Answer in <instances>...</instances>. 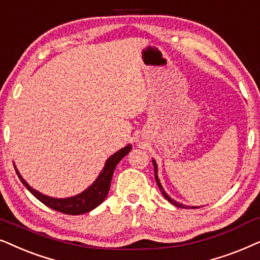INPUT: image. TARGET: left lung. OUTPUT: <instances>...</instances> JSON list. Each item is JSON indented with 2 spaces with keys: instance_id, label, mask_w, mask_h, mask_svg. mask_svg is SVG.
I'll return each instance as SVG.
<instances>
[{
  "instance_id": "left-lung-1",
  "label": "left lung",
  "mask_w": 260,
  "mask_h": 260,
  "mask_svg": "<svg viewBox=\"0 0 260 260\" xmlns=\"http://www.w3.org/2000/svg\"><path fill=\"white\" fill-rule=\"evenodd\" d=\"M152 162H153V168H154V178H155V182H157V184H158V186H159V189H160V191H161V193H162V196H164L165 199L169 201V202H171L172 205H175V206H177V207H183V208H186V206L183 205V203L176 202L175 200H172L171 197L169 196L168 193H166V191L164 190V188H162L161 184H160V181H159V178H158V165H157V162H155L154 159H152ZM188 208H189V207H188ZM191 208H192V209H196V208H199V207H197V206H192Z\"/></svg>"
}]
</instances>
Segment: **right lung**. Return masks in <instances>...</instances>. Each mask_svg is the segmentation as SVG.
Wrapping results in <instances>:
<instances>
[{
  "mask_svg": "<svg viewBox=\"0 0 260 260\" xmlns=\"http://www.w3.org/2000/svg\"><path fill=\"white\" fill-rule=\"evenodd\" d=\"M131 150H132V145L128 144L127 146L121 148L116 153L110 155L106 160V164L103 166L102 171L100 172L98 178L95 179L91 185L88 186L81 193H77V195L71 197H65V199H57V197L47 196L45 193L33 189L22 178V176L20 175L15 164H14V168H15L16 174L19 176L20 181L22 182V184L26 186L27 190L34 197H37L40 202H43L45 206L50 207V208L57 210V212L69 214V215H81V214L88 213L90 210L95 209L96 207L101 205L103 201L106 200L110 188V182H112L114 170H115L116 165L119 164L121 159L124 155H127V153H129Z\"/></svg>",
  "mask_w": 260,
  "mask_h": 260,
  "instance_id": "1",
  "label": "right lung"
}]
</instances>
